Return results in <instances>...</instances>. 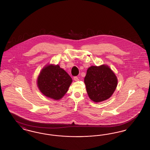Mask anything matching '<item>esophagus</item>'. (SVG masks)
Instances as JSON below:
<instances>
[{"mask_svg": "<svg viewBox=\"0 0 150 150\" xmlns=\"http://www.w3.org/2000/svg\"><path fill=\"white\" fill-rule=\"evenodd\" d=\"M74 80L75 81H78L79 78L77 76H75V77H74Z\"/></svg>", "mask_w": 150, "mask_h": 150, "instance_id": "obj_1", "label": "esophagus"}]
</instances>
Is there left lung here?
I'll list each match as a JSON object with an SVG mask.
<instances>
[{
	"instance_id": "8db88e82",
	"label": "left lung",
	"mask_w": 150,
	"mask_h": 150,
	"mask_svg": "<svg viewBox=\"0 0 150 150\" xmlns=\"http://www.w3.org/2000/svg\"><path fill=\"white\" fill-rule=\"evenodd\" d=\"M84 83L90 99L100 102L112 95L117 85V79L107 65L92 66L87 70Z\"/></svg>"
}]
</instances>
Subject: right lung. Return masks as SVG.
<instances>
[{"instance_id": "obj_1", "label": "right lung", "mask_w": 150, "mask_h": 150, "mask_svg": "<svg viewBox=\"0 0 150 150\" xmlns=\"http://www.w3.org/2000/svg\"><path fill=\"white\" fill-rule=\"evenodd\" d=\"M71 78L58 64H48L40 71L37 80L38 86L44 96L60 100L67 92Z\"/></svg>"}]
</instances>
